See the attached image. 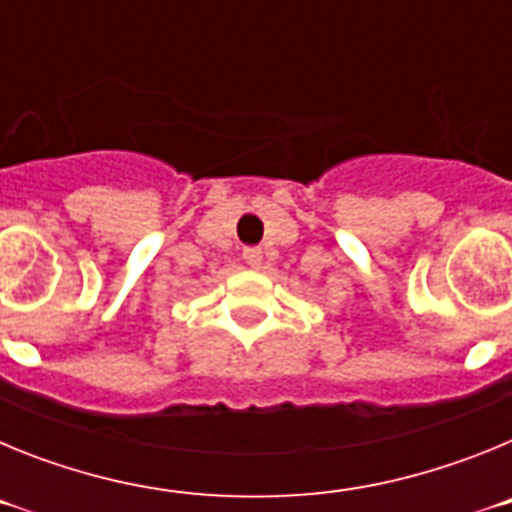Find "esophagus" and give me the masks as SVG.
Instances as JSON below:
<instances>
[{
	"label": "esophagus",
	"mask_w": 512,
	"mask_h": 512,
	"mask_svg": "<svg viewBox=\"0 0 512 512\" xmlns=\"http://www.w3.org/2000/svg\"><path fill=\"white\" fill-rule=\"evenodd\" d=\"M243 261H246L248 266H261V261H264V253H261V248L248 246V248H243Z\"/></svg>",
	"instance_id": "obj_1"
}]
</instances>
